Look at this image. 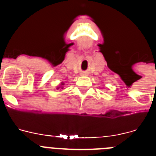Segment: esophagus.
Returning <instances> with one entry per match:
<instances>
[{"label":"esophagus","mask_w":156,"mask_h":156,"mask_svg":"<svg viewBox=\"0 0 156 156\" xmlns=\"http://www.w3.org/2000/svg\"><path fill=\"white\" fill-rule=\"evenodd\" d=\"M81 74H82V75H84V73H81Z\"/></svg>","instance_id":"34e87169"}]
</instances>
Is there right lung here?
Masks as SVG:
<instances>
[{"instance_id": "right-lung-1", "label": "right lung", "mask_w": 156, "mask_h": 156, "mask_svg": "<svg viewBox=\"0 0 156 156\" xmlns=\"http://www.w3.org/2000/svg\"><path fill=\"white\" fill-rule=\"evenodd\" d=\"M64 85H65L64 82H61L60 83H59L58 86L56 87V89H57V90H59V89H60V90H62L63 88H64Z\"/></svg>"}]
</instances>
